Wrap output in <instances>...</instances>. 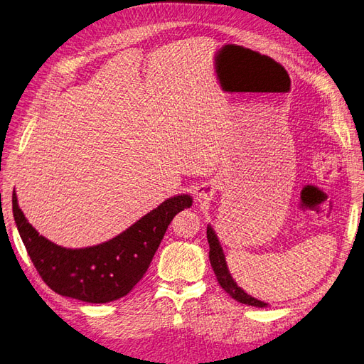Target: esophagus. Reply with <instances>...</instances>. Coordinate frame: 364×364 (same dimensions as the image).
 <instances>
[{
  "label": "esophagus",
  "instance_id": "1",
  "mask_svg": "<svg viewBox=\"0 0 364 364\" xmlns=\"http://www.w3.org/2000/svg\"><path fill=\"white\" fill-rule=\"evenodd\" d=\"M213 196V192L208 186H200L196 189V199L198 200H208L211 199Z\"/></svg>",
  "mask_w": 364,
  "mask_h": 364
}]
</instances>
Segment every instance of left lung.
Segmentation results:
<instances>
[{
	"mask_svg": "<svg viewBox=\"0 0 364 364\" xmlns=\"http://www.w3.org/2000/svg\"><path fill=\"white\" fill-rule=\"evenodd\" d=\"M207 240L210 245V264L214 270V274L218 277V282L220 284V287L231 295L234 300H237L238 303H243L247 306H255V307H267L268 304L253 299L252 295L246 294L245 289H241L237 282L232 279L230 270H228V265L225 261V253L222 250V246L218 240L216 232L213 231V228L208 225L207 226Z\"/></svg>",
	"mask_w": 364,
	"mask_h": 364,
	"instance_id": "obj_1",
	"label": "left lung"
}]
</instances>
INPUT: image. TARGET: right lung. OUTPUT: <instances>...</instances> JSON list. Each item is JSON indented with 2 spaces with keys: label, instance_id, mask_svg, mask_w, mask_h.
<instances>
[{
  "label": "right lung",
  "instance_id": "right-lung-1",
  "mask_svg": "<svg viewBox=\"0 0 364 364\" xmlns=\"http://www.w3.org/2000/svg\"><path fill=\"white\" fill-rule=\"evenodd\" d=\"M191 207L189 195L169 198L106 243L65 249L34 230L13 193V216L40 277L64 297L96 304L118 300L133 289L150 267L175 214Z\"/></svg>",
  "mask_w": 364,
  "mask_h": 364
}]
</instances>
